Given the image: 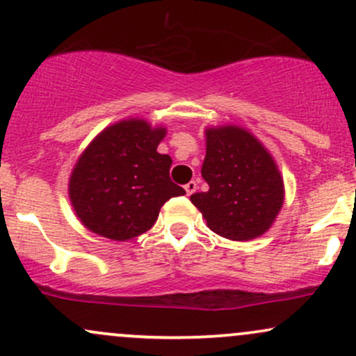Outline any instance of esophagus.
<instances>
[{
    "instance_id": "34e87169",
    "label": "esophagus",
    "mask_w": 356,
    "mask_h": 356,
    "mask_svg": "<svg viewBox=\"0 0 356 356\" xmlns=\"http://www.w3.org/2000/svg\"><path fill=\"white\" fill-rule=\"evenodd\" d=\"M184 189H186L187 195H191V194H194L195 189H197V184H195V181H191V182H187L186 186H184Z\"/></svg>"
}]
</instances>
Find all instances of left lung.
<instances>
[{"mask_svg":"<svg viewBox=\"0 0 356 356\" xmlns=\"http://www.w3.org/2000/svg\"><path fill=\"white\" fill-rule=\"evenodd\" d=\"M201 169L209 191L191 201L216 234L249 241L271 227L283 206V179L268 150L239 127L207 130Z\"/></svg>","mask_w":356,"mask_h":356,"instance_id":"left-lung-1","label":"left lung"}]
</instances>
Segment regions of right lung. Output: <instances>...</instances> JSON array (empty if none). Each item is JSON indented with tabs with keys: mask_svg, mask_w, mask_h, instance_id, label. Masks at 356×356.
I'll return each instance as SVG.
<instances>
[{
	"mask_svg": "<svg viewBox=\"0 0 356 356\" xmlns=\"http://www.w3.org/2000/svg\"><path fill=\"white\" fill-rule=\"evenodd\" d=\"M165 129L144 120L118 122L81 154L70 179V199L83 226L113 241L149 231L170 197L186 194L170 181L172 159L157 152Z\"/></svg>",
	"mask_w": 356,
	"mask_h": 356,
	"instance_id": "add662e5",
	"label": "right lung"
}]
</instances>
